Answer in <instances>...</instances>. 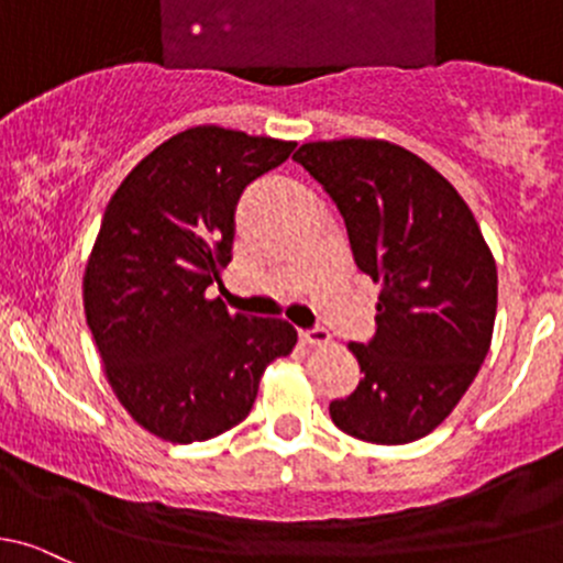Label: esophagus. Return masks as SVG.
Instances as JSON below:
<instances>
[{"mask_svg":"<svg viewBox=\"0 0 563 563\" xmlns=\"http://www.w3.org/2000/svg\"><path fill=\"white\" fill-rule=\"evenodd\" d=\"M300 339H303L306 344H311V346L330 344V333L322 328V324H314V328H309V330H300Z\"/></svg>","mask_w":563,"mask_h":563,"instance_id":"esophagus-1","label":"esophagus"}]
</instances>
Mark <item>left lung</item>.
<instances>
[{
    "label": "left lung",
    "mask_w": 563,
    "mask_h": 563,
    "mask_svg": "<svg viewBox=\"0 0 563 563\" xmlns=\"http://www.w3.org/2000/svg\"><path fill=\"white\" fill-rule=\"evenodd\" d=\"M292 159L344 217L357 268L382 284L376 333L350 344L363 379L330 401V417L363 442H417L455 409L488 355L494 254L453 184L396 143H303Z\"/></svg>",
    "instance_id": "obj_1"
}]
</instances>
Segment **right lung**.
Segmentation results:
<instances>
[{
    "label": "right lung",
    "mask_w": 563,
    "mask_h": 563,
    "mask_svg": "<svg viewBox=\"0 0 563 563\" xmlns=\"http://www.w3.org/2000/svg\"><path fill=\"white\" fill-rule=\"evenodd\" d=\"M292 141L192 126L156 146L110 197L84 274V309L121 407L165 442L192 444L239 426L260 376L298 333L271 317L230 314L243 189L292 154Z\"/></svg>",
    "instance_id": "right-lung-1"
}]
</instances>
